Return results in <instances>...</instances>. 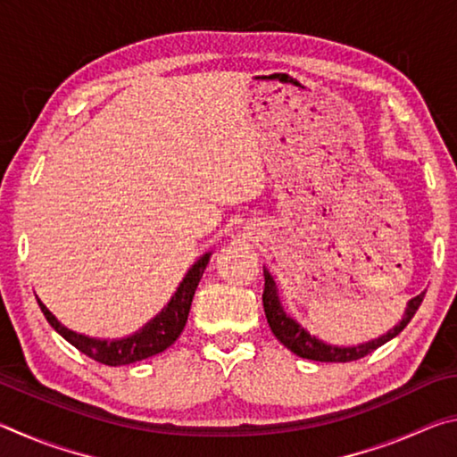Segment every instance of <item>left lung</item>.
Here are the masks:
<instances>
[{
    "instance_id": "8db88e82",
    "label": "left lung",
    "mask_w": 457,
    "mask_h": 457,
    "mask_svg": "<svg viewBox=\"0 0 457 457\" xmlns=\"http://www.w3.org/2000/svg\"><path fill=\"white\" fill-rule=\"evenodd\" d=\"M264 294H262V303H264V312H266V319L270 328H272L274 337L280 340V343L286 346V349L292 351L294 354H298V357L303 359H311V361H320V362H349V361H357L367 357L369 353H373L378 346H383L386 340L395 338L401 330H403L409 320L413 319L417 308L423 303V296L425 294L421 292L420 296H415L409 300L407 304V311L403 320H401L395 328L386 332L381 338H375L370 340V343L365 345H359V346H332L322 343L312 335H308V332L300 327V324L290 319L288 314L284 312V308L280 306V300H278V294H276V284H274V278L270 276L268 270H264Z\"/></svg>"
}]
</instances>
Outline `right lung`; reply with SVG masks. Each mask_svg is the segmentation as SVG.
<instances>
[{
  "instance_id": "right-lung-1",
  "label": "right lung",
  "mask_w": 457,
  "mask_h": 457,
  "mask_svg": "<svg viewBox=\"0 0 457 457\" xmlns=\"http://www.w3.org/2000/svg\"><path fill=\"white\" fill-rule=\"evenodd\" d=\"M207 262H210V253H205V256L189 270V274L183 278L179 290L175 292V296L171 298V303L167 304V308H163V312L154 316L151 322H146L141 330L135 332V335L129 338L98 340L79 335V332H72L66 327H62L40 300H37V304H40L46 320L50 322V327L56 330L60 337H64L72 346H76L80 353L87 354V357L95 359L96 362H103V365L108 367L130 365V362L149 359L153 354L163 353L167 346H171L175 340L179 338L191 311L193 294L197 290V284L201 280V276H204Z\"/></svg>"
}]
</instances>
